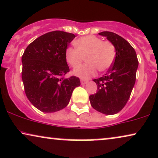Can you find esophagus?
<instances>
[{"label": "esophagus", "mask_w": 158, "mask_h": 158, "mask_svg": "<svg viewBox=\"0 0 158 158\" xmlns=\"http://www.w3.org/2000/svg\"><path fill=\"white\" fill-rule=\"evenodd\" d=\"M81 85H85V84H87V82H88V81L87 80H85V79H81Z\"/></svg>", "instance_id": "34e87169"}]
</instances>
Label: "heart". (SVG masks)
Instances as JSON below:
<instances>
[{"label": "heart", "mask_w": 158, "mask_h": 158, "mask_svg": "<svg viewBox=\"0 0 158 158\" xmlns=\"http://www.w3.org/2000/svg\"><path fill=\"white\" fill-rule=\"evenodd\" d=\"M75 48H68L64 58L71 67L77 68L85 56L86 64L77 68L73 74L81 79H87L95 75L97 69L104 71L110 68L115 58V48L110 41H103L94 35L81 37L73 43Z\"/></svg>", "instance_id": "b5f03b06"}]
</instances>
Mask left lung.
I'll list each match as a JSON object with an SVG mask.
<instances>
[{
	"instance_id": "1",
	"label": "left lung",
	"mask_w": 158,
	"mask_h": 158,
	"mask_svg": "<svg viewBox=\"0 0 158 158\" xmlns=\"http://www.w3.org/2000/svg\"><path fill=\"white\" fill-rule=\"evenodd\" d=\"M98 35L113 43L116 54L105 76L94 79L98 90L89 98L94 109L105 115H114L124 107L130 98L135 83L138 61L135 49L121 36L110 31Z\"/></svg>"
}]
</instances>
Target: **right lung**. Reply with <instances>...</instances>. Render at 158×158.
<instances>
[{
  "mask_svg": "<svg viewBox=\"0 0 158 158\" xmlns=\"http://www.w3.org/2000/svg\"><path fill=\"white\" fill-rule=\"evenodd\" d=\"M76 36L54 31L40 36L28 45L22 56V80L30 102L43 113H54L69 103L80 85L78 77H63L70 69L64 51Z\"/></svg>",
  "mask_w": 158,
  "mask_h": 158,
  "instance_id": "obj_1",
  "label": "right lung"
}]
</instances>
